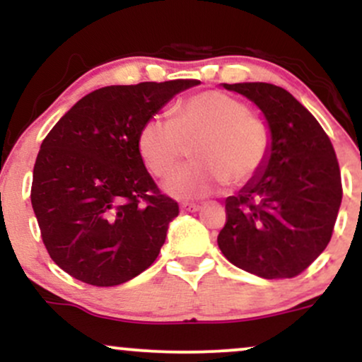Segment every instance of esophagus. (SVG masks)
<instances>
[{
  "label": "esophagus",
  "mask_w": 362,
  "mask_h": 362,
  "mask_svg": "<svg viewBox=\"0 0 362 362\" xmlns=\"http://www.w3.org/2000/svg\"><path fill=\"white\" fill-rule=\"evenodd\" d=\"M182 209L184 211H189V213H195V211H199V204H194V202H182Z\"/></svg>",
  "instance_id": "1"
}]
</instances>
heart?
I'll return each instance as SVG.
<instances>
[{
	"mask_svg": "<svg viewBox=\"0 0 362 362\" xmlns=\"http://www.w3.org/2000/svg\"><path fill=\"white\" fill-rule=\"evenodd\" d=\"M138 153L153 175L167 177L194 144V163L177 170L163 184L175 199H199L252 180L271 155L272 134L243 102L223 91H202L173 107V119L153 115L138 132Z\"/></svg>",
	"mask_w": 362,
	"mask_h": 362,
	"instance_id": "obj_1",
	"label": "heart"
}]
</instances>
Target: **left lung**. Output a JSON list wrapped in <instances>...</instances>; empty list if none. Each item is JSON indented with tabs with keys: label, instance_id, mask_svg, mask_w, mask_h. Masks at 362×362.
Listing matches in <instances>:
<instances>
[{
	"label": "left lung",
	"instance_id": "left-lung-1",
	"mask_svg": "<svg viewBox=\"0 0 362 362\" xmlns=\"http://www.w3.org/2000/svg\"><path fill=\"white\" fill-rule=\"evenodd\" d=\"M259 107L272 134L271 155L252 180L226 199L219 250L264 279H289L327 248L342 182L334 146L318 120L271 83H223Z\"/></svg>",
	"mask_w": 362,
	"mask_h": 362
}]
</instances>
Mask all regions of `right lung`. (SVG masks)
I'll return each instance as SVG.
<instances>
[{"mask_svg": "<svg viewBox=\"0 0 362 362\" xmlns=\"http://www.w3.org/2000/svg\"><path fill=\"white\" fill-rule=\"evenodd\" d=\"M197 80L103 86L66 112L40 144L32 207L51 259L74 279L119 286L146 271L178 204L160 194L138 132Z\"/></svg>", "mask_w": 362, "mask_h": 362, "instance_id": "obj_1", "label": "right lung"}]
</instances>
